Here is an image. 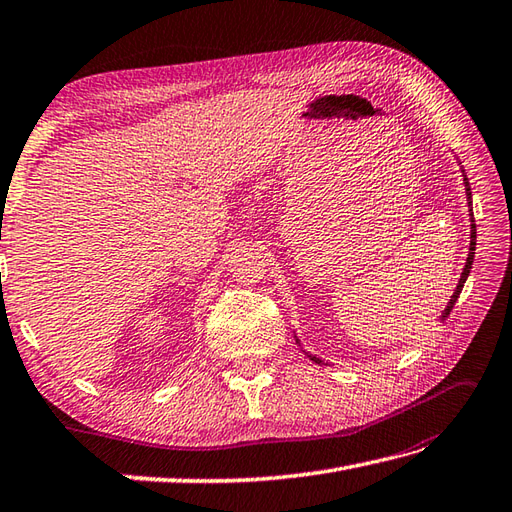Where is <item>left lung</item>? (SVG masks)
Listing matches in <instances>:
<instances>
[{"label":"left lung","instance_id":"left-lung-1","mask_svg":"<svg viewBox=\"0 0 512 512\" xmlns=\"http://www.w3.org/2000/svg\"><path fill=\"white\" fill-rule=\"evenodd\" d=\"M466 194H468V198H471V190H468V185H466ZM473 216V214H471ZM477 232H475V223H473V229H471V249H468V258H466V267H464V271H462V278H460V283H457V289L453 291V296H451V302H448V307L444 309V316L442 318H446L448 314H451V309H453V305L457 302V298H460V294H462V287H464V283H466V278H468V274H471V265H473V256H475V236ZM314 362H318L320 364V360L318 358H311Z\"/></svg>","mask_w":512,"mask_h":512}]
</instances>
